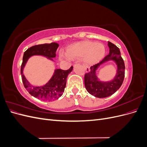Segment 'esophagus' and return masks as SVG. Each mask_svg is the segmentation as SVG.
I'll list each match as a JSON object with an SVG mask.
<instances>
[{
  "label": "esophagus",
  "mask_w": 147,
  "mask_h": 147,
  "mask_svg": "<svg viewBox=\"0 0 147 147\" xmlns=\"http://www.w3.org/2000/svg\"><path fill=\"white\" fill-rule=\"evenodd\" d=\"M84 69H85V71H86V72H90V68L88 67V66L84 65Z\"/></svg>",
  "instance_id": "34e87169"
}]
</instances>
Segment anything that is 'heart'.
<instances>
[{
    "instance_id": "heart-1",
    "label": "heart",
    "mask_w": 147,
    "mask_h": 147,
    "mask_svg": "<svg viewBox=\"0 0 147 147\" xmlns=\"http://www.w3.org/2000/svg\"><path fill=\"white\" fill-rule=\"evenodd\" d=\"M105 53V47L103 44L90 40H83L73 43L67 47L65 55L69 59H82L84 64L93 65L103 59Z\"/></svg>"
}]
</instances>
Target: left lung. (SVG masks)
<instances>
[{
	"instance_id": "left-lung-1",
	"label": "left lung",
	"mask_w": 147,
	"mask_h": 147,
	"mask_svg": "<svg viewBox=\"0 0 147 147\" xmlns=\"http://www.w3.org/2000/svg\"><path fill=\"white\" fill-rule=\"evenodd\" d=\"M109 54L99 63L91 67L90 72L84 75V86L90 94L98 98H104L112 95L121 87L124 78V63L121 56L119 49L113 43L108 42ZM110 60L117 65V72L112 81H101L96 75V70L100 66Z\"/></svg>"
}]
</instances>
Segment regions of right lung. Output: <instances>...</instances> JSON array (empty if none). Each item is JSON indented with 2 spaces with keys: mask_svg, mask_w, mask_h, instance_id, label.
Wrapping results in <instances>:
<instances>
[{
  "mask_svg": "<svg viewBox=\"0 0 147 147\" xmlns=\"http://www.w3.org/2000/svg\"><path fill=\"white\" fill-rule=\"evenodd\" d=\"M59 44L53 42L31 47L26 50L23 55V63L21 67L22 80L25 88L29 94L38 99L50 101L59 99L63 95L66 86L68 75L72 72L73 67L67 70L60 69L55 70L51 78L45 84L40 86H35L31 84L23 74V70L28 59L33 56H42L49 60L54 61L53 58L56 57V53Z\"/></svg>",
  "mask_w": 147,
  "mask_h": 147,
  "instance_id": "1",
  "label": "right lung"
}]
</instances>
